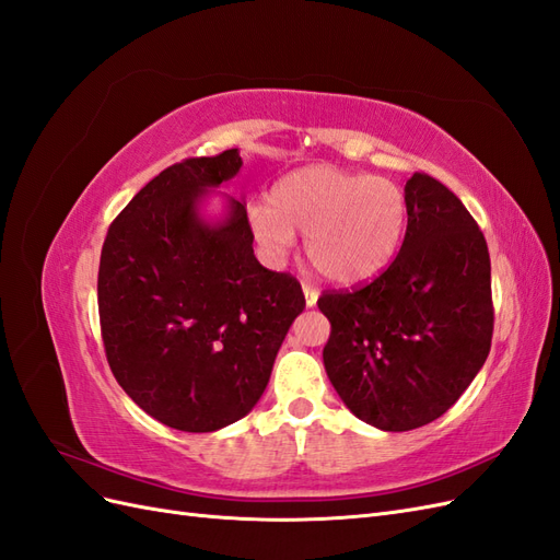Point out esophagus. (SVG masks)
Segmentation results:
<instances>
[{
  "instance_id": "1",
  "label": "esophagus",
  "mask_w": 560,
  "mask_h": 560,
  "mask_svg": "<svg viewBox=\"0 0 560 560\" xmlns=\"http://www.w3.org/2000/svg\"><path fill=\"white\" fill-rule=\"evenodd\" d=\"M303 296H306V306L308 308H313L315 306V303H317V290H315V287H311V284H303Z\"/></svg>"
}]
</instances>
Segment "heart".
I'll use <instances>...</instances> for the list:
<instances>
[{
	"mask_svg": "<svg viewBox=\"0 0 560 560\" xmlns=\"http://www.w3.org/2000/svg\"><path fill=\"white\" fill-rule=\"evenodd\" d=\"M249 229L270 257H284L306 235V254L322 278L358 284L393 261L406 229V196L395 182L308 165L282 177L270 206L249 210Z\"/></svg>",
	"mask_w": 560,
	"mask_h": 560,
	"instance_id": "1",
	"label": "heart"
}]
</instances>
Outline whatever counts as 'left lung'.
Wrapping results in <instances>:
<instances>
[{
  "mask_svg": "<svg viewBox=\"0 0 560 560\" xmlns=\"http://www.w3.org/2000/svg\"><path fill=\"white\" fill-rule=\"evenodd\" d=\"M406 235L378 278L325 292L322 350L348 409L385 432L444 416L479 374L493 338L490 257L481 229L451 189L416 173L404 186Z\"/></svg>",
  "mask_w": 560,
  "mask_h": 560,
  "instance_id": "8db88e82",
  "label": "left lung"
}]
</instances>
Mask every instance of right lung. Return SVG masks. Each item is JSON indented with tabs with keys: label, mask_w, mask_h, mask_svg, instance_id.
Masks as SVG:
<instances>
[{
	"label": "right lung",
	"mask_w": 560,
	"mask_h": 560,
	"mask_svg": "<svg viewBox=\"0 0 560 560\" xmlns=\"http://www.w3.org/2000/svg\"><path fill=\"white\" fill-rule=\"evenodd\" d=\"M243 167L238 149L186 159L151 179L114 219L100 254L97 308L112 374L151 418L214 432L247 416L306 308L290 273L252 249L243 200L200 214Z\"/></svg>",
	"instance_id": "add662e5"
}]
</instances>
